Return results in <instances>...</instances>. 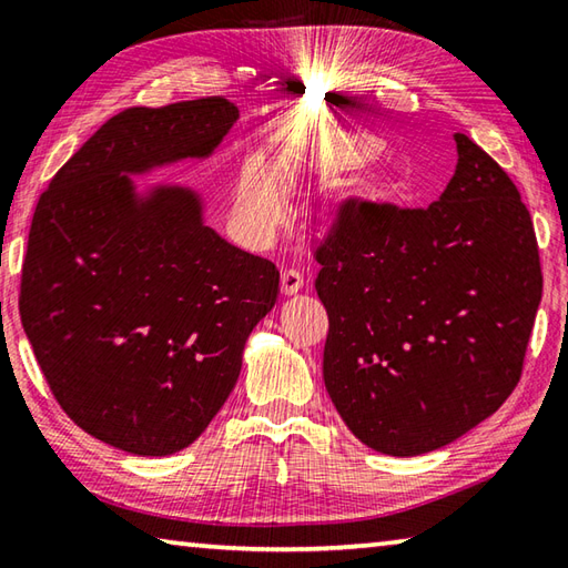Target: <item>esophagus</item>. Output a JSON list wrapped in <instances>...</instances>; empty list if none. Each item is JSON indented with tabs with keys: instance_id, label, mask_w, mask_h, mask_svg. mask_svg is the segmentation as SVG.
<instances>
[{
	"instance_id": "esophagus-1",
	"label": "esophagus",
	"mask_w": 568,
	"mask_h": 568,
	"mask_svg": "<svg viewBox=\"0 0 568 568\" xmlns=\"http://www.w3.org/2000/svg\"><path fill=\"white\" fill-rule=\"evenodd\" d=\"M281 287L285 295H295L300 287H303V273L297 268H285L281 275Z\"/></svg>"
}]
</instances>
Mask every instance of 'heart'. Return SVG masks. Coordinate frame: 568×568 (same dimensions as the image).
Wrapping results in <instances>:
<instances>
[{"label": "heart", "mask_w": 568, "mask_h": 568, "mask_svg": "<svg viewBox=\"0 0 568 568\" xmlns=\"http://www.w3.org/2000/svg\"><path fill=\"white\" fill-rule=\"evenodd\" d=\"M239 204L255 224L268 226L275 221L281 199H277V189L261 164H251L243 172L239 184Z\"/></svg>", "instance_id": "obj_1"}]
</instances>
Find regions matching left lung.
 Masks as SVG:
<instances>
[{"instance_id": "8db88e82", "label": "left lung", "mask_w": 568, "mask_h": 568, "mask_svg": "<svg viewBox=\"0 0 568 568\" xmlns=\"http://www.w3.org/2000/svg\"><path fill=\"white\" fill-rule=\"evenodd\" d=\"M438 202L347 196L315 246L327 310L325 386L347 428L386 455L448 446L507 402L541 300L535 224L519 189L455 132Z\"/></svg>"}]
</instances>
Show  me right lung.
<instances>
[{"label":"right lung","mask_w":568,"mask_h":568,"mask_svg":"<svg viewBox=\"0 0 568 568\" xmlns=\"http://www.w3.org/2000/svg\"><path fill=\"white\" fill-rule=\"evenodd\" d=\"M239 108L221 95L128 108L53 174L31 219L19 315L51 394L93 438L170 455L231 394L275 263L231 246L180 186L138 199L128 174L206 158Z\"/></svg>","instance_id":"1"}]
</instances>
